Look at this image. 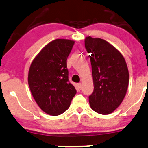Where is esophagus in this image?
<instances>
[{
    "mask_svg": "<svg viewBox=\"0 0 148 148\" xmlns=\"http://www.w3.org/2000/svg\"><path fill=\"white\" fill-rule=\"evenodd\" d=\"M77 87L80 89L82 87V83H78V84H77Z\"/></svg>",
    "mask_w": 148,
    "mask_h": 148,
    "instance_id": "esophagus-1",
    "label": "esophagus"
}]
</instances>
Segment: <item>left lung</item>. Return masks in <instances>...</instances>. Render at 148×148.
<instances>
[{
    "mask_svg": "<svg viewBox=\"0 0 148 148\" xmlns=\"http://www.w3.org/2000/svg\"><path fill=\"white\" fill-rule=\"evenodd\" d=\"M85 48L89 55L93 81L89 96L91 108L103 115L112 114L122 103L129 85V71L124 57L111 43L86 36Z\"/></svg>",
    "mask_w": 148,
    "mask_h": 148,
    "instance_id": "1",
    "label": "left lung"
}]
</instances>
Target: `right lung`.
I'll use <instances>...</instances> for the list:
<instances>
[{
  "mask_svg": "<svg viewBox=\"0 0 148 148\" xmlns=\"http://www.w3.org/2000/svg\"><path fill=\"white\" fill-rule=\"evenodd\" d=\"M74 41L57 39L48 43L32 60L28 71V84L33 98L41 110L58 116L69 108L76 94L69 82L66 60Z\"/></svg>",
  "mask_w": 148,
  "mask_h": 148,
  "instance_id": "obj_1",
  "label": "right lung"
}]
</instances>
